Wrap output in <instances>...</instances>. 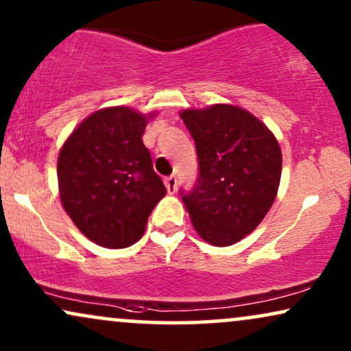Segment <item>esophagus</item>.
I'll return each mask as SVG.
<instances>
[{
    "instance_id": "esophagus-1",
    "label": "esophagus",
    "mask_w": 351,
    "mask_h": 351,
    "mask_svg": "<svg viewBox=\"0 0 351 351\" xmlns=\"http://www.w3.org/2000/svg\"><path fill=\"white\" fill-rule=\"evenodd\" d=\"M165 186H167V191L170 194H175L176 193V188H178V181H176V176H168L165 180Z\"/></svg>"
}]
</instances>
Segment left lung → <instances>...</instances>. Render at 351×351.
I'll use <instances>...</instances> for the list:
<instances>
[{"label":"left lung","instance_id":"8db88e82","mask_svg":"<svg viewBox=\"0 0 351 351\" xmlns=\"http://www.w3.org/2000/svg\"><path fill=\"white\" fill-rule=\"evenodd\" d=\"M197 149L199 180L183 194L193 227L208 245L232 246L254 232L277 197L282 150L254 114L215 104L180 113Z\"/></svg>","mask_w":351,"mask_h":351}]
</instances>
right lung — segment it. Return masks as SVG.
<instances>
[{
    "instance_id": "add662e5",
    "label": "right lung",
    "mask_w": 351,
    "mask_h": 351,
    "mask_svg": "<svg viewBox=\"0 0 351 351\" xmlns=\"http://www.w3.org/2000/svg\"><path fill=\"white\" fill-rule=\"evenodd\" d=\"M130 106L97 110L79 123L58 155L66 214L95 245L121 250L143 238L167 189L143 143L149 119Z\"/></svg>"
}]
</instances>
